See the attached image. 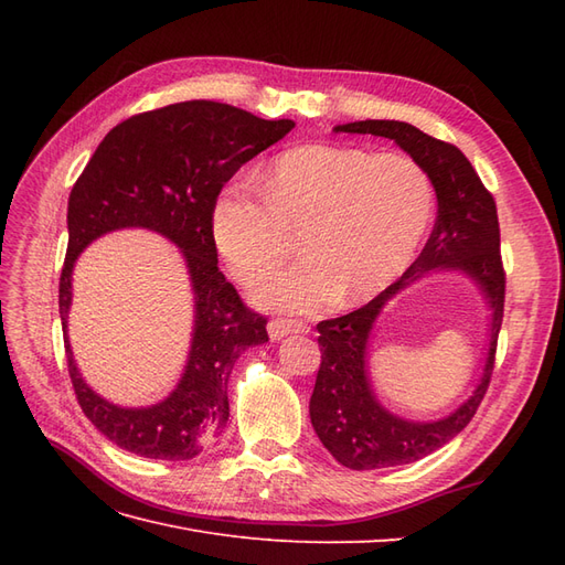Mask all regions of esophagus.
Returning <instances> with one entry per match:
<instances>
[{"mask_svg": "<svg viewBox=\"0 0 565 565\" xmlns=\"http://www.w3.org/2000/svg\"><path fill=\"white\" fill-rule=\"evenodd\" d=\"M299 334V332H309V324L301 320H289V318H276L268 322V334L270 339H282L287 334Z\"/></svg>", "mask_w": 565, "mask_h": 565, "instance_id": "34e87169", "label": "esophagus"}]
</instances>
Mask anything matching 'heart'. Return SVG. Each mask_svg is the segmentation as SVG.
Listing matches in <instances>:
<instances>
[{
    "mask_svg": "<svg viewBox=\"0 0 565 565\" xmlns=\"http://www.w3.org/2000/svg\"><path fill=\"white\" fill-rule=\"evenodd\" d=\"M259 190L231 183L218 193L214 243L233 276L256 285L292 256L297 237L306 259L259 289L262 301L292 311L382 295L415 262L436 202L415 158L339 143L280 152Z\"/></svg>",
    "mask_w": 565,
    "mask_h": 565,
    "instance_id": "1",
    "label": "heart"
}]
</instances>
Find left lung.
Returning <instances> with one entry per match:
<instances>
[{
	"instance_id": "8db88e82",
	"label": "left lung",
	"mask_w": 565,
	"mask_h": 565,
	"mask_svg": "<svg viewBox=\"0 0 565 565\" xmlns=\"http://www.w3.org/2000/svg\"><path fill=\"white\" fill-rule=\"evenodd\" d=\"M334 131L374 134L396 141L429 174L438 216L422 254L382 295L347 316L318 322L320 370L311 396V424L330 455L349 469L370 471L417 461L452 440L476 415L490 386L498 334L504 318L507 273L500 254V221L494 198L457 146L434 139L396 119H365ZM457 267L482 285L493 309L491 351L475 396L440 423H405L386 414L371 393L364 372L366 339L381 306L426 269Z\"/></svg>"
}]
</instances>
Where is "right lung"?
<instances>
[{
  "mask_svg": "<svg viewBox=\"0 0 565 565\" xmlns=\"http://www.w3.org/2000/svg\"><path fill=\"white\" fill-rule=\"evenodd\" d=\"M292 127V119H262L216 100H183L113 127L75 181L58 280L63 328L77 254L117 228H150L169 237L183 252L195 292L185 372L172 396L152 407H117L94 393L65 334L67 372L82 413L117 448L150 459H193L224 434L231 370L245 349L268 341V320L218 270L214 204L237 169Z\"/></svg>",
  "mask_w": 565,
  "mask_h": 565,
  "instance_id": "right-lung-1",
  "label": "right lung"
}]
</instances>
